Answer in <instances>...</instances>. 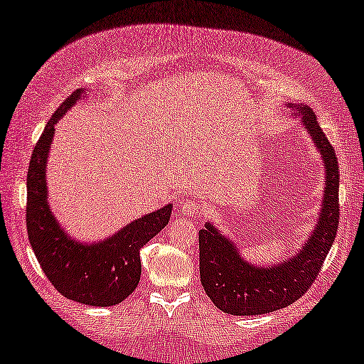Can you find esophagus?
I'll return each instance as SVG.
<instances>
[{
  "label": "esophagus",
  "instance_id": "34e87169",
  "mask_svg": "<svg viewBox=\"0 0 364 364\" xmlns=\"http://www.w3.org/2000/svg\"><path fill=\"white\" fill-rule=\"evenodd\" d=\"M178 212H181L183 217L196 218L197 215H202L203 205L198 200H196V198H191V200L181 202V205H178Z\"/></svg>",
  "mask_w": 364,
  "mask_h": 364
}]
</instances>
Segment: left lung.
I'll list each match as a JSON object with an SVG mask.
<instances>
[{
    "instance_id": "1",
    "label": "left lung",
    "mask_w": 364,
    "mask_h": 364,
    "mask_svg": "<svg viewBox=\"0 0 364 364\" xmlns=\"http://www.w3.org/2000/svg\"><path fill=\"white\" fill-rule=\"evenodd\" d=\"M287 107H290L291 116L300 119L303 129L321 156L325 171L321 205L310 235L300 248L270 265L248 262L235 240L223 235L213 222H205L198 232L200 282L213 305L228 315H265L296 301L315 282L336 237L340 217V167L335 149L318 126L310 107L291 102H288Z\"/></svg>"
}]
</instances>
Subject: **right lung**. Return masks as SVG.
Masks as SVG:
<instances>
[{"instance_id": "obj_1", "label": "right lung", "mask_w": 364, "mask_h": 364, "mask_svg": "<svg viewBox=\"0 0 364 364\" xmlns=\"http://www.w3.org/2000/svg\"><path fill=\"white\" fill-rule=\"evenodd\" d=\"M86 97L84 87L68 97L49 119L34 147L26 182L28 238L44 275L63 296L89 306H114L137 288L142 272L141 248L171 220L172 203L129 222L97 242L76 238L61 225L48 200V157L54 126Z\"/></svg>"}]
</instances>
